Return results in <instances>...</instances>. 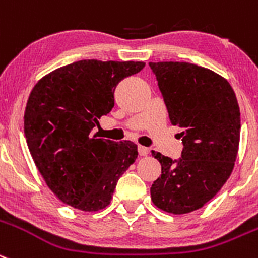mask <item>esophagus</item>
Masks as SVG:
<instances>
[{
    "mask_svg": "<svg viewBox=\"0 0 258 258\" xmlns=\"http://www.w3.org/2000/svg\"><path fill=\"white\" fill-rule=\"evenodd\" d=\"M137 150H139V154H140L141 156H146L149 154V148H145V146H139L137 148Z\"/></svg>",
    "mask_w": 258,
    "mask_h": 258,
    "instance_id": "1",
    "label": "esophagus"
}]
</instances>
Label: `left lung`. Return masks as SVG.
Returning <instances> with one entry per match:
<instances>
[{
  "instance_id": "obj_1",
  "label": "left lung",
  "mask_w": 258,
  "mask_h": 258,
  "mask_svg": "<svg viewBox=\"0 0 258 258\" xmlns=\"http://www.w3.org/2000/svg\"><path fill=\"white\" fill-rule=\"evenodd\" d=\"M170 123L180 130L178 160L151 151L162 175L150 188L156 208L188 214L210 201L230 177L240 137L234 90L223 76L188 62H150Z\"/></svg>"
}]
</instances>
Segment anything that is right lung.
<instances>
[{
	"instance_id": "1",
	"label": "right lung",
	"mask_w": 258,
	"mask_h": 258,
	"mask_svg": "<svg viewBox=\"0 0 258 258\" xmlns=\"http://www.w3.org/2000/svg\"><path fill=\"white\" fill-rule=\"evenodd\" d=\"M144 67V62L83 59L49 72L31 90L24 114L28 148L47 186L67 205L104 209L136 160L131 141L91 134L114 107L117 84Z\"/></svg>"
}]
</instances>
